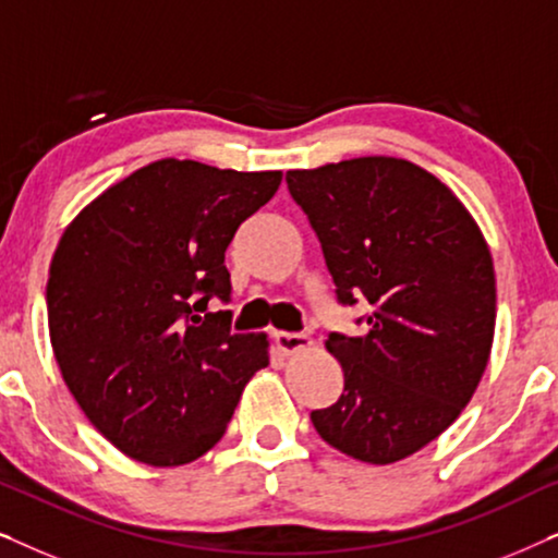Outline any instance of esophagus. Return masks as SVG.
<instances>
[{"instance_id":"1","label":"esophagus","mask_w":558,"mask_h":558,"mask_svg":"<svg viewBox=\"0 0 558 558\" xmlns=\"http://www.w3.org/2000/svg\"><path fill=\"white\" fill-rule=\"evenodd\" d=\"M310 345H312V340L307 338V335H300V332H279L277 335V348L284 355H294Z\"/></svg>"}]
</instances>
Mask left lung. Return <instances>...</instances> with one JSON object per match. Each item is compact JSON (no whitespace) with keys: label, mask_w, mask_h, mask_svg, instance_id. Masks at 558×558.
I'll use <instances>...</instances> for the list:
<instances>
[{"label":"left lung","mask_w":558,"mask_h":558,"mask_svg":"<svg viewBox=\"0 0 558 558\" xmlns=\"http://www.w3.org/2000/svg\"><path fill=\"white\" fill-rule=\"evenodd\" d=\"M340 304H371L357 338L325 348L345 376L340 399L312 411L327 445L391 464L462 414L495 332V271L475 218L445 182L396 157L289 170Z\"/></svg>","instance_id":"8db88e82"}]
</instances>
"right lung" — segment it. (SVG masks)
Returning <instances> with one entry per match:
<instances>
[{
	"label": "right lung",
	"mask_w": 558,
	"mask_h": 558,
	"mask_svg": "<svg viewBox=\"0 0 558 558\" xmlns=\"http://www.w3.org/2000/svg\"><path fill=\"white\" fill-rule=\"evenodd\" d=\"M281 172L157 159L65 228L48 279L56 361L88 422L132 460L187 464L218 445L266 335L231 332L226 248Z\"/></svg>",
	"instance_id": "add662e5"
}]
</instances>
